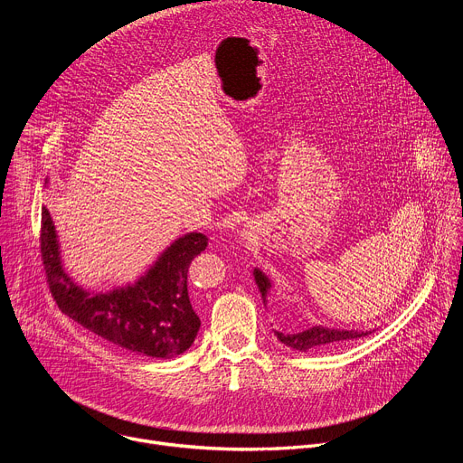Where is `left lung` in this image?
Masks as SVG:
<instances>
[{
  "instance_id": "left-lung-1",
  "label": "left lung",
  "mask_w": 463,
  "mask_h": 463,
  "mask_svg": "<svg viewBox=\"0 0 463 463\" xmlns=\"http://www.w3.org/2000/svg\"><path fill=\"white\" fill-rule=\"evenodd\" d=\"M254 280L256 286L261 293L263 302H268V291L271 288L269 279L263 275L260 269H254ZM370 332H348V329H334V327H322V326H313L307 329H302V332H275V335L279 337V341L293 350L298 352H307V350H315V348H322V346H329V345H335V343H346L352 339H359L368 335Z\"/></svg>"
}]
</instances>
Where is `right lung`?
<instances>
[{"label": "right lung", "mask_w": 463, "mask_h": 463, "mask_svg": "<svg viewBox=\"0 0 463 463\" xmlns=\"http://www.w3.org/2000/svg\"><path fill=\"white\" fill-rule=\"evenodd\" d=\"M209 238L190 232L177 238L134 286L90 293L65 275L56 231L42 209L40 252L49 291L60 311L95 335L146 357L170 359L186 352L202 320L188 297L190 261L207 249Z\"/></svg>", "instance_id": "1"}]
</instances>
